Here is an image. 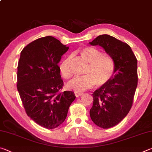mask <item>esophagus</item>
<instances>
[{
  "instance_id": "1",
  "label": "esophagus",
  "mask_w": 152,
  "mask_h": 152,
  "mask_svg": "<svg viewBox=\"0 0 152 152\" xmlns=\"http://www.w3.org/2000/svg\"><path fill=\"white\" fill-rule=\"evenodd\" d=\"M83 94V93H82V92H74V94H75V96H76V97H78V96H81V95Z\"/></svg>"
}]
</instances>
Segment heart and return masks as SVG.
<instances>
[{
    "label": "heart",
    "instance_id": "1",
    "mask_svg": "<svg viewBox=\"0 0 152 152\" xmlns=\"http://www.w3.org/2000/svg\"><path fill=\"white\" fill-rule=\"evenodd\" d=\"M82 58L89 63L82 76H76L66 84L67 88L75 92H83L96 84V86L104 85L112 78L115 70V64L109 55L102 53L94 47H86L80 51ZM72 56H69L61 61L59 66L61 75L64 78L72 76L71 61Z\"/></svg>",
    "mask_w": 152,
    "mask_h": 152
}]
</instances>
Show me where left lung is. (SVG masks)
<instances>
[{
	"mask_svg": "<svg viewBox=\"0 0 152 152\" xmlns=\"http://www.w3.org/2000/svg\"><path fill=\"white\" fill-rule=\"evenodd\" d=\"M89 43L102 47L115 64L112 78L92 94L90 110L95 125L109 129L121 121L132 108L137 86V60L129 45L110 35H99Z\"/></svg>",
	"mask_w": 152,
	"mask_h": 152,
	"instance_id": "left-lung-1",
	"label": "left lung"
}]
</instances>
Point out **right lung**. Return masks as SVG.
Returning <instances> with one entry per match:
<instances>
[{
  "label": "right lung",
  "instance_id": "add662e5",
  "mask_svg": "<svg viewBox=\"0 0 152 152\" xmlns=\"http://www.w3.org/2000/svg\"><path fill=\"white\" fill-rule=\"evenodd\" d=\"M69 47L51 36L33 41L20 52L17 90L27 115L46 129L60 125L76 96L64 86L58 63Z\"/></svg>",
  "mask_w": 152,
  "mask_h": 152
}]
</instances>
